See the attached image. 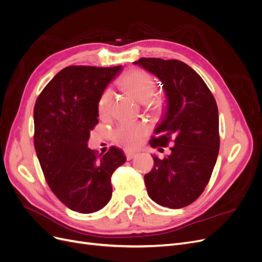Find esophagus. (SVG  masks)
I'll use <instances>...</instances> for the list:
<instances>
[{"label": "esophagus", "mask_w": 262, "mask_h": 262, "mask_svg": "<svg viewBox=\"0 0 262 262\" xmlns=\"http://www.w3.org/2000/svg\"><path fill=\"white\" fill-rule=\"evenodd\" d=\"M124 154H125V157H126V160H128V161L132 160V158H133L134 156H136V153L130 152V150H128V149L124 150Z\"/></svg>", "instance_id": "obj_1"}]
</instances>
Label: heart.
Returning <instances> with one entry per match:
<instances>
[{"label": "heart", "instance_id": "obj_1", "mask_svg": "<svg viewBox=\"0 0 262 262\" xmlns=\"http://www.w3.org/2000/svg\"><path fill=\"white\" fill-rule=\"evenodd\" d=\"M118 86L124 92L144 104L156 105L160 102L155 93L156 83L154 77L143 70H131L119 78ZM99 115L107 117L110 114V94L106 92L102 95L98 104ZM145 125L139 122H122L114 131V140L117 143L123 145L126 148H137L146 136Z\"/></svg>", "mask_w": 262, "mask_h": 262}]
</instances>
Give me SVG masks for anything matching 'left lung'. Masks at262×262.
Wrapping results in <instances>:
<instances>
[{
  "mask_svg": "<svg viewBox=\"0 0 262 262\" xmlns=\"http://www.w3.org/2000/svg\"><path fill=\"white\" fill-rule=\"evenodd\" d=\"M162 82L165 112L152 138V147L166 146L171 153L160 160L144 176L150 199L163 207L180 209L203 192L215 166L219 149V110L201 76L178 60L141 58L133 62Z\"/></svg>",
  "mask_w": 262,
  "mask_h": 262,
  "instance_id": "1",
  "label": "left lung"
}]
</instances>
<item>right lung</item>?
Returning a JSON list of instances; mask_svg holds the SVG:
<instances>
[{
  "label": "right lung",
  "mask_w": 262,
  "mask_h": 262,
  "mask_svg": "<svg viewBox=\"0 0 262 262\" xmlns=\"http://www.w3.org/2000/svg\"><path fill=\"white\" fill-rule=\"evenodd\" d=\"M122 67L72 66L61 70L39 95L34 109V143L45 178L71 210L93 213L113 193V172L125 162L120 148L97 156L87 147L98 123V104ZM101 155V154H100Z\"/></svg>",
  "instance_id": "right-lung-1"
}]
</instances>
